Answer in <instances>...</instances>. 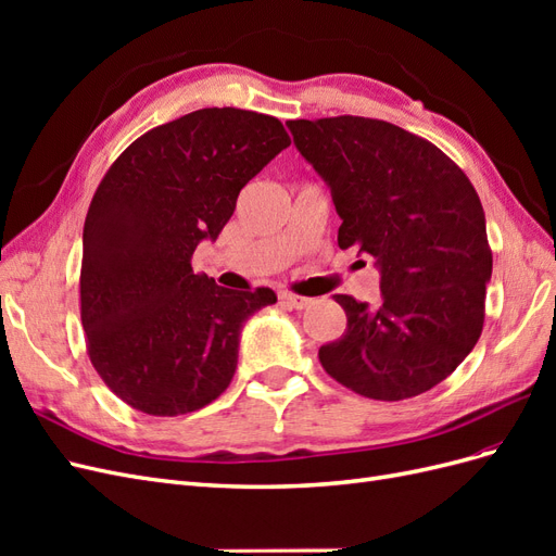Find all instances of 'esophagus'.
I'll use <instances>...</instances> for the list:
<instances>
[{
    "mask_svg": "<svg viewBox=\"0 0 556 556\" xmlns=\"http://www.w3.org/2000/svg\"><path fill=\"white\" fill-rule=\"evenodd\" d=\"M278 299H280V304L290 306V308H296V311L306 308V306L311 304V299H308V296H299V294H292V292H280V294H278Z\"/></svg>",
    "mask_w": 556,
    "mask_h": 556,
    "instance_id": "esophagus-1",
    "label": "esophagus"
}]
</instances>
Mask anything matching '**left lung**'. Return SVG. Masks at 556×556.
<instances>
[{
  "mask_svg": "<svg viewBox=\"0 0 556 556\" xmlns=\"http://www.w3.org/2000/svg\"><path fill=\"white\" fill-rule=\"evenodd\" d=\"M341 215L339 245L380 266V306L333 294L348 315L319 348L325 371L366 399L401 401L445 380L476 348L492 248L468 176L392 123L336 115L288 123Z\"/></svg>",
  "mask_w": 556,
  "mask_h": 556,
  "instance_id": "1",
  "label": "left lung"
}]
</instances>
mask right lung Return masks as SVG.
Here are the masks:
<instances>
[{
	"label": "right lung",
	"instance_id": "obj_1",
	"mask_svg": "<svg viewBox=\"0 0 556 556\" xmlns=\"http://www.w3.org/2000/svg\"><path fill=\"white\" fill-rule=\"evenodd\" d=\"M292 141L274 115L201 109L123 150L83 227L80 323L109 390L134 410L176 417L208 406L237 371L245 319L276 304L194 274L239 192Z\"/></svg>",
	"mask_w": 556,
	"mask_h": 556
}]
</instances>
